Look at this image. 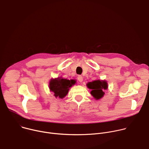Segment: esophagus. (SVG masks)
I'll list each match as a JSON object with an SVG mask.
<instances>
[{
  "label": "esophagus",
  "instance_id": "1",
  "mask_svg": "<svg viewBox=\"0 0 149 149\" xmlns=\"http://www.w3.org/2000/svg\"><path fill=\"white\" fill-rule=\"evenodd\" d=\"M77 78H78V81L79 82H82V81H83V78H82V77L81 75H79V76L77 77Z\"/></svg>",
  "mask_w": 149,
  "mask_h": 149
}]
</instances>
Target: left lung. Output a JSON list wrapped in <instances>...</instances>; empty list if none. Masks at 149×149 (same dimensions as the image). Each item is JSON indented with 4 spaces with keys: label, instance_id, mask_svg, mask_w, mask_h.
I'll list each match as a JSON object with an SVG mask.
<instances>
[{
    "label": "left lung",
    "instance_id": "obj_1",
    "mask_svg": "<svg viewBox=\"0 0 149 149\" xmlns=\"http://www.w3.org/2000/svg\"><path fill=\"white\" fill-rule=\"evenodd\" d=\"M87 87L91 90L90 94L95 98L98 100L102 98L104 95V90L108 89V83L105 80L97 79L87 84Z\"/></svg>",
    "mask_w": 149,
    "mask_h": 149
}]
</instances>
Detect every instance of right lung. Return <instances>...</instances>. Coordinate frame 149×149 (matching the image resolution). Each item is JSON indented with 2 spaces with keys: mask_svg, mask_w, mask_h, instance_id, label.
<instances>
[{
  "mask_svg": "<svg viewBox=\"0 0 149 149\" xmlns=\"http://www.w3.org/2000/svg\"><path fill=\"white\" fill-rule=\"evenodd\" d=\"M74 79L69 80L61 77L51 79L49 84L50 91L54 93L55 98H63L68 93L70 88L75 84Z\"/></svg>",
  "mask_w": 149,
  "mask_h": 149,
  "instance_id": "1",
  "label": "right lung"
}]
</instances>
